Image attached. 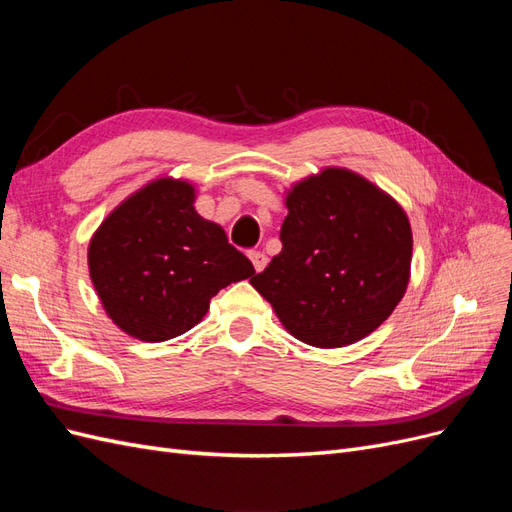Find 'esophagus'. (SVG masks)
Segmentation results:
<instances>
[{
	"label": "esophagus",
	"instance_id": "34e87169",
	"mask_svg": "<svg viewBox=\"0 0 512 512\" xmlns=\"http://www.w3.org/2000/svg\"><path fill=\"white\" fill-rule=\"evenodd\" d=\"M250 260H252V265H254V271H256V273L265 271L267 262H269V258H267L265 252H250Z\"/></svg>",
	"mask_w": 512,
	"mask_h": 512
}]
</instances>
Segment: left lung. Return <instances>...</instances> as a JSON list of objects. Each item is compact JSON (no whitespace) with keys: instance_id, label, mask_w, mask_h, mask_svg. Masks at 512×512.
<instances>
[{"instance_id":"obj_1","label":"left lung","mask_w":512,"mask_h":512,"mask_svg":"<svg viewBox=\"0 0 512 512\" xmlns=\"http://www.w3.org/2000/svg\"><path fill=\"white\" fill-rule=\"evenodd\" d=\"M284 205L282 252L250 284L303 344L344 348L374 333L410 282L404 207L342 166L292 183Z\"/></svg>"}]
</instances>
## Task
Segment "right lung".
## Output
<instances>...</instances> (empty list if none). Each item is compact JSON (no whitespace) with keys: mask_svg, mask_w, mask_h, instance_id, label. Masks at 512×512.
Returning <instances> with one entry per match:
<instances>
[{"mask_svg":"<svg viewBox=\"0 0 512 512\" xmlns=\"http://www.w3.org/2000/svg\"><path fill=\"white\" fill-rule=\"evenodd\" d=\"M194 203V183L158 177L123 198L91 235L89 277L104 312L141 342L190 331L215 294L254 275L224 228Z\"/></svg>","mask_w":512,"mask_h":512,"instance_id":"add662e5","label":"right lung"}]
</instances>
